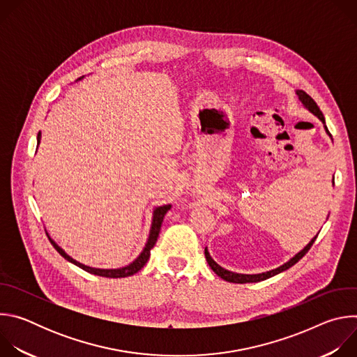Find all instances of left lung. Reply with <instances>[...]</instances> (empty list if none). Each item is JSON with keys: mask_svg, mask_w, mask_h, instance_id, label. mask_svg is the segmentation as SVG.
Listing matches in <instances>:
<instances>
[{"mask_svg": "<svg viewBox=\"0 0 357 357\" xmlns=\"http://www.w3.org/2000/svg\"><path fill=\"white\" fill-rule=\"evenodd\" d=\"M295 93H296V96H298V100H299L301 103H302V106H303L305 109H307L310 113H312L315 117H318V119L322 121V124H324V128H325L326 134L332 138L331 132L328 131V127H326V123H325V117H324L322 112L319 110V107L317 106L315 101L312 100V97H311V96H308V94L305 93L303 90H296ZM332 183L335 185V179H332ZM328 218H329V216H328ZM328 218H326V219H328ZM318 234H319V233H317V236H315V237H312V238H311V241H310L307 245H305L299 252H296L294 257H291L287 263H284L282 266H280V267H277V268H274V270L266 271V273H259V274H240V273L229 271V270L223 268L222 266H219V264L212 259V256H211V252H209L208 247H205V257H206V261H208L209 267L215 271V274H218V275H219L222 280H225V281L234 282V284L259 282V281H264V280H267V278H270V277H274V275H277V274H280V273H282V271H285V270L291 268L294 264H296V263H298V261L305 256V254L308 252V250L311 248V245H312V244H314V241L317 240Z\"/></svg>", "mask_w": 357, "mask_h": 357, "instance_id": "1", "label": "left lung"}]
</instances>
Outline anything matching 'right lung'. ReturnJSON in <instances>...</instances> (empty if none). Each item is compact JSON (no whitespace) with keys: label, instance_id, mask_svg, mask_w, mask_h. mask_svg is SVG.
I'll return each mask as SVG.
<instances>
[{"label":"right lung","instance_id":"1","mask_svg":"<svg viewBox=\"0 0 357 357\" xmlns=\"http://www.w3.org/2000/svg\"><path fill=\"white\" fill-rule=\"evenodd\" d=\"M84 76H82L79 80H82ZM40 138H42V134L39 132L38 134V146L40 144ZM171 209V203H168V205H162V206H157L154 208V211H152V219H151V227H149V233H148V238H146V243L142 248V251L138 254V257L131 261L128 266H124V267H120V268H96V267H90V266H84L79 261H76L75 259H72L69 254L52 238L49 236V233L46 231L50 243H52V245L56 248V251L61 254V256L68 260L69 263L80 267L82 270L90 273V274H94V275H100V277H107V278H124V277H130V275H134L135 273H138L148 261L149 259V254H151V248L155 245L157 243V238H158V234H160V230H161V225L164 222V216L167 215V212Z\"/></svg>","mask_w":357,"mask_h":357}]
</instances>
